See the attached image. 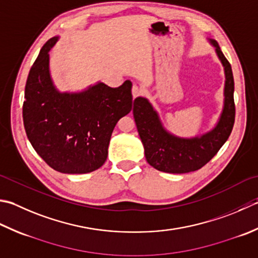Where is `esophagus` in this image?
Segmentation results:
<instances>
[{"label":"esophagus","mask_w":258,"mask_h":258,"mask_svg":"<svg viewBox=\"0 0 258 258\" xmlns=\"http://www.w3.org/2000/svg\"><path fill=\"white\" fill-rule=\"evenodd\" d=\"M132 94H133V97H138V96L142 94V89H141L138 85H134L132 88Z\"/></svg>","instance_id":"34e87169"}]
</instances>
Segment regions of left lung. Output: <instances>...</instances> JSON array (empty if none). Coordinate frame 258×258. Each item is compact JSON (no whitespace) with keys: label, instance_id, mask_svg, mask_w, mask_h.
<instances>
[{"label":"left lung","instance_id":"obj_1","mask_svg":"<svg viewBox=\"0 0 258 258\" xmlns=\"http://www.w3.org/2000/svg\"><path fill=\"white\" fill-rule=\"evenodd\" d=\"M215 48L225 72L224 107L213 128L207 133L181 138L166 130L154 107L145 97H136L133 115L138 132L144 146L148 163L168 173H188L199 170L214 158L233 130L235 122L234 77L231 66L221 52L218 43L208 39Z\"/></svg>","mask_w":258,"mask_h":258}]
</instances>
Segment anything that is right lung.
<instances>
[{
    "label": "right lung",
    "instance_id": "1",
    "mask_svg": "<svg viewBox=\"0 0 258 258\" xmlns=\"http://www.w3.org/2000/svg\"><path fill=\"white\" fill-rule=\"evenodd\" d=\"M48 40L30 69L24 92L23 123L30 143L58 172L83 174L102 166L115 125L132 109V83L117 88L104 83L82 92H60L50 74Z\"/></svg>",
    "mask_w": 258,
    "mask_h": 258
}]
</instances>
